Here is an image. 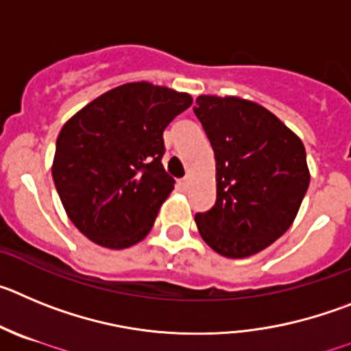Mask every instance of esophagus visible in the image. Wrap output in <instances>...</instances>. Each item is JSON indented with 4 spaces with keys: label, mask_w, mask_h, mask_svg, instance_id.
Here are the masks:
<instances>
[{
    "label": "esophagus",
    "mask_w": 351,
    "mask_h": 351,
    "mask_svg": "<svg viewBox=\"0 0 351 351\" xmlns=\"http://www.w3.org/2000/svg\"><path fill=\"white\" fill-rule=\"evenodd\" d=\"M180 187H182V191H189V187H191V178H189V176L182 178V182H180Z\"/></svg>",
    "instance_id": "34e87169"
}]
</instances>
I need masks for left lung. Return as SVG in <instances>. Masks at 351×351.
<instances>
[{"label":"left lung","mask_w":351,"mask_h":351,"mask_svg":"<svg viewBox=\"0 0 351 351\" xmlns=\"http://www.w3.org/2000/svg\"><path fill=\"white\" fill-rule=\"evenodd\" d=\"M194 113L215 152L217 201L195 215L217 254L245 258L273 245L293 223L309 185L301 138L262 105L201 94Z\"/></svg>","instance_id":"8db88e82"}]
</instances>
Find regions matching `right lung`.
Returning <instances> with one entry per match:
<instances>
[{
	"label": "right lung",
	"mask_w": 351,
	"mask_h": 351,
	"mask_svg": "<svg viewBox=\"0 0 351 351\" xmlns=\"http://www.w3.org/2000/svg\"><path fill=\"white\" fill-rule=\"evenodd\" d=\"M192 96L150 82L101 94L66 121L52 178L68 219L93 243L122 250L150 232L175 189L164 169L166 125Z\"/></svg>",
	"instance_id": "right-lung-1"
}]
</instances>
